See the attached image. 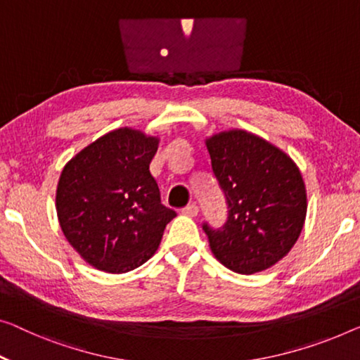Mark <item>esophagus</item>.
I'll return each mask as SVG.
<instances>
[{
  "mask_svg": "<svg viewBox=\"0 0 360 360\" xmlns=\"http://www.w3.org/2000/svg\"><path fill=\"white\" fill-rule=\"evenodd\" d=\"M182 214H186V217H197L198 207L195 205V203H191V205L182 208Z\"/></svg>",
  "mask_w": 360,
  "mask_h": 360,
  "instance_id": "obj_1",
  "label": "esophagus"
}]
</instances>
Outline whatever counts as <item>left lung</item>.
<instances>
[{"instance_id": "left-lung-1", "label": "left lung", "mask_w": 360, "mask_h": 360, "mask_svg": "<svg viewBox=\"0 0 360 360\" xmlns=\"http://www.w3.org/2000/svg\"><path fill=\"white\" fill-rule=\"evenodd\" d=\"M205 143L229 208L223 228L203 224L213 255L240 275L266 270L292 249L304 228L302 174L283 150L243 129L214 134Z\"/></svg>"}]
</instances>
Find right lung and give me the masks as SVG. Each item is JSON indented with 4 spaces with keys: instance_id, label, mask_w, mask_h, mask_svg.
<instances>
[{
    "instance_id": "obj_1",
    "label": "right lung",
    "mask_w": 360,
    "mask_h": 360,
    "mask_svg": "<svg viewBox=\"0 0 360 360\" xmlns=\"http://www.w3.org/2000/svg\"><path fill=\"white\" fill-rule=\"evenodd\" d=\"M158 137L115 129L72 157L56 189L60 226L96 270L127 273L157 252L176 212L165 207L150 162Z\"/></svg>"
}]
</instances>
